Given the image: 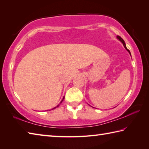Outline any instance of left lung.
<instances>
[{"label": "left lung", "mask_w": 149, "mask_h": 149, "mask_svg": "<svg viewBox=\"0 0 149 149\" xmlns=\"http://www.w3.org/2000/svg\"><path fill=\"white\" fill-rule=\"evenodd\" d=\"M116 38H118V40L120 41V42H121L123 43V46H124L125 49L127 50V51L129 52V53L130 54V55H131V52H130V51H129V49H127V47H126V45H125V43L124 40H123L122 38L120 37V36H116Z\"/></svg>", "instance_id": "1"}]
</instances>
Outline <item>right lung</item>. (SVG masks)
Masks as SVG:
<instances>
[{
    "mask_svg": "<svg viewBox=\"0 0 149 149\" xmlns=\"http://www.w3.org/2000/svg\"><path fill=\"white\" fill-rule=\"evenodd\" d=\"M64 99H65V97H63V100H62L61 101V102H60V104H61V102H63V100H64ZM60 104H59L58 106H56V107H54V108H52V109H55V108H56V107H58V106H59L60 105Z\"/></svg>",
    "mask_w": 149,
    "mask_h": 149,
    "instance_id": "add662e5",
    "label": "right lung"
}]
</instances>
